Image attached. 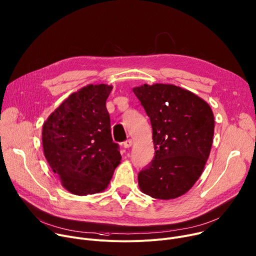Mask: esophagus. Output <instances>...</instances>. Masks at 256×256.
I'll return each instance as SVG.
<instances>
[{
	"label": "esophagus",
	"mask_w": 256,
	"mask_h": 256,
	"mask_svg": "<svg viewBox=\"0 0 256 256\" xmlns=\"http://www.w3.org/2000/svg\"><path fill=\"white\" fill-rule=\"evenodd\" d=\"M132 140H126V141L124 142V148H130L132 146Z\"/></svg>",
	"instance_id": "obj_1"
}]
</instances>
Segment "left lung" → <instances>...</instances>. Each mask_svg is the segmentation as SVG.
Listing matches in <instances>:
<instances>
[{
	"label": "left lung",
	"mask_w": 256,
	"mask_h": 256,
	"mask_svg": "<svg viewBox=\"0 0 256 256\" xmlns=\"http://www.w3.org/2000/svg\"><path fill=\"white\" fill-rule=\"evenodd\" d=\"M150 118L154 157L138 174L140 189L156 199L187 193L201 176L214 134L212 110L204 100L174 84L132 88Z\"/></svg>",
	"instance_id": "8db88e82"
}]
</instances>
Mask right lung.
<instances>
[{"instance_id":"1","label":"right lung","mask_w":256,"mask_h":256,"mask_svg":"<svg viewBox=\"0 0 256 256\" xmlns=\"http://www.w3.org/2000/svg\"><path fill=\"white\" fill-rule=\"evenodd\" d=\"M112 90L88 84L69 96L46 120L42 140L46 159L76 195L102 192L120 164V146L113 142L106 100Z\"/></svg>"}]
</instances>
